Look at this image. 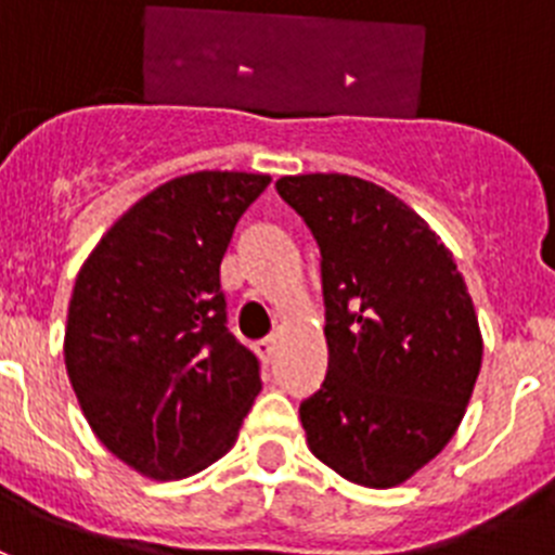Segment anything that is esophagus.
<instances>
[{
	"label": "esophagus",
	"mask_w": 555,
	"mask_h": 555,
	"mask_svg": "<svg viewBox=\"0 0 555 555\" xmlns=\"http://www.w3.org/2000/svg\"><path fill=\"white\" fill-rule=\"evenodd\" d=\"M274 350H278V338L274 336L258 338V341H255V352H258V356H261L267 364L274 358Z\"/></svg>",
	"instance_id": "esophagus-1"
}]
</instances>
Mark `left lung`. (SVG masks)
Here are the masks:
<instances>
[{
	"label": "left lung",
	"mask_w": 555,
	"mask_h": 555,
	"mask_svg": "<svg viewBox=\"0 0 555 555\" xmlns=\"http://www.w3.org/2000/svg\"><path fill=\"white\" fill-rule=\"evenodd\" d=\"M320 247L327 375L300 403L308 448L341 478L386 489L459 428L480 331L453 255L403 199L350 175L278 180Z\"/></svg>",
	"instance_id": "left-lung-1"
}]
</instances>
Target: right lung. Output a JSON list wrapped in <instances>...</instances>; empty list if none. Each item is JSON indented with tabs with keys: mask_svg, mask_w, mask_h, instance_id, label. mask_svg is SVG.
I'll return each mask as SVG.
<instances>
[{
	"mask_svg": "<svg viewBox=\"0 0 555 555\" xmlns=\"http://www.w3.org/2000/svg\"><path fill=\"white\" fill-rule=\"evenodd\" d=\"M269 175L194 171L132 205L77 274L66 372L125 464L189 478L233 448L261 361L228 327L219 267Z\"/></svg>",
	"mask_w": 555,
	"mask_h": 555,
	"instance_id": "right-lung-1",
	"label": "right lung"
}]
</instances>
